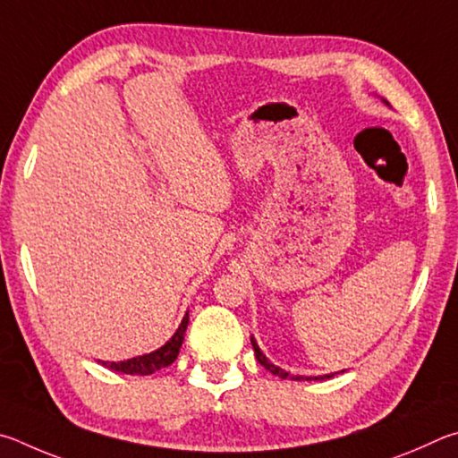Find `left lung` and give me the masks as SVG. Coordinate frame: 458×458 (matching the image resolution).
Masks as SVG:
<instances>
[{
    "mask_svg": "<svg viewBox=\"0 0 458 458\" xmlns=\"http://www.w3.org/2000/svg\"><path fill=\"white\" fill-rule=\"evenodd\" d=\"M386 102V100H384ZM388 104V102H386ZM251 346H253V352H255V358H258V362L266 368V370H269L271 374H276V376H279V378H292V380H326V378H332L334 374H324V376H316V378H310V376H292L290 372H285V370H282V368L279 366H276V364H271L269 360L266 358V354H263V352L259 350V346H258V342H255V338L251 335ZM344 372V370H342Z\"/></svg>",
    "mask_w": 458,
    "mask_h": 458,
    "instance_id": "1",
    "label": "left lung"
}]
</instances>
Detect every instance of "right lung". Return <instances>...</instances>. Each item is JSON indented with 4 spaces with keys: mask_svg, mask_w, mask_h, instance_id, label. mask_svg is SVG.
<instances>
[{
    "mask_svg": "<svg viewBox=\"0 0 458 458\" xmlns=\"http://www.w3.org/2000/svg\"><path fill=\"white\" fill-rule=\"evenodd\" d=\"M187 324H189V311L184 314L181 326L176 327L173 338L168 340L165 346H160L158 350L150 352V354H142V356H136L131 360H124V362H102V366H106L114 372L132 374V376H148L152 372L160 370V368L171 366L176 360V356H179V350H181L182 340H184V332H187Z\"/></svg>",
    "mask_w": 458,
    "mask_h": 458,
    "instance_id": "add662e5",
    "label": "right lung"
}]
</instances>
